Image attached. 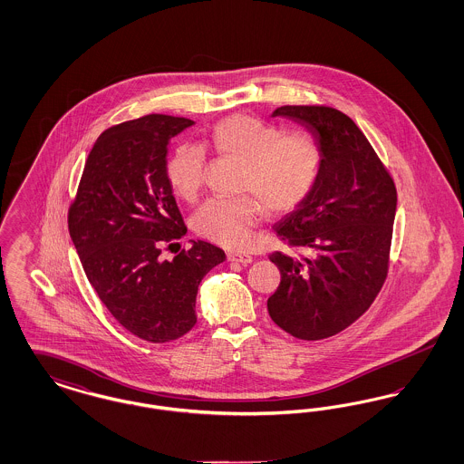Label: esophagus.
I'll return each mask as SVG.
<instances>
[{"label":"esophagus","instance_id":"1","mask_svg":"<svg viewBox=\"0 0 464 464\" xmlns=\"http://www.w3.org/2000/svg\"><path fill=\"white\" fill-rule=\"evenodd\" d=\"M227 261L229 263H240V265H250L252 263V256L243 254V252H229L227 254Z\"/></svg>","mask_w":464,"mask_h":464}]
</instances>
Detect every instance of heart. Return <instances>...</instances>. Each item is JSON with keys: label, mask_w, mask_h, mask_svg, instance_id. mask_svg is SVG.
<instances>
[{"label": "heart", "mask_w": 464, "mask_h": 464, "mask_svg": "<svg viewBox=\"0 0 464 464\" xmlns=\"http://www.w3.org/2000/svg\"><path fill=\"white\" fill-rule=\"evenodd\" d=\"M214 150L245 163L242 189L261 198L267 212L285 214L308 198L320 174L322 153L304 133H285L259 118L233 114L210 133ZM207 151L195 142L177 146L167 163V179L177 197L188 201L203 186ZM255 197L212 198L193 218L199 237L227 248H243L263 218Z\"/></svg>", "instance_id": "obj_1"}]
</instances>
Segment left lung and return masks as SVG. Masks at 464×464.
<instances>
[{
    "label": "left lung",
    "mask_w": 464,
    "mask_h": 464,
    "mask_svg": "<svg viewBox=\"0 0 464 464\" xmlns=\"http://www.w3.org/2000/svg\"><path fill=\"white\" fill-rule=\"evenodd\" d=\"M273 118L301 125L322 153L308 198L273 227L309 256L275 252L282 280L267 299L271 320L318 341L360 318L382 287L397 214V189L353 120L325 106H282Z\"/></svg>",
    "instance_id": "left-lung-1"
}]
</instances>
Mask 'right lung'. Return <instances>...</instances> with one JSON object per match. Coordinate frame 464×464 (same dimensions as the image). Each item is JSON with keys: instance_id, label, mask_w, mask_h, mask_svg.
<instances>
[{"instance_id": "add662e5", "label": "right lung", "mask_w": 464, "mask_h": 464, "mask_svg": "<svg viewBox=\"0 0 464 464\" xmlns=\"http://www.w3.org/2000/svg\"><path fill=\"white\" fill-rule=\"evenodd\" d=\"M193 123L148 114L101 133L69 208V235L90 285L118 324L150 343L195 327L199 282L226 259L203 240L172 261L160 257L163 243L188 231L167 179V146Z\"/></svg>"}]
</instances>
